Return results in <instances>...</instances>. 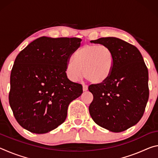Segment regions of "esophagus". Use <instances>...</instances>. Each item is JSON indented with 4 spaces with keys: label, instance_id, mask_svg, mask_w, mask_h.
I'll return each mask as SVG.
<instances>
[{
    "label": "esophagus",
    "instance_id": "34e87169",
    "mask_svg": "<svg viewBox=\"0 0 158 158\" xmlns=\"http://www.w3.org/2000/svg\"><path fill=\"white\" fill-rule=\"evenodd\" d=\"M88 90V85L85 84H83V90L85 91V90Z\"/></svg>",
    "mask_w": 158,
    "mask_h": 158
}]
</instances>
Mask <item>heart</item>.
<instances>
[{
  "label": "heart",
  "mask_w": 158,
  "mask_h": 158,
  "mask_svg": "<svg viewBox=\"0 0 158 158\" xmlns=\"http://www.w3.org/2000/svg\"><path fill=\"white\" fill-rule=\"evenodd\" d=\"M115 58L112 50L105 45L85 44L77 51L74 60L66 63L65 73L72 81H77L83 75L93 84L106 81L113 71Z\"/></svg>",
  "instance_id": "b5f03b06"
}]
</instances>
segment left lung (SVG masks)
I'll list each match as a JSON object with an SVG mask.
<instances>
[{"mask_svg": "<svg viewBox=\"0 0 158 158\" xmlns=\"http://www.w3.org/2000/svg\"><path fill=\"white\" fill-rule=\"evenodd\" d=\"M91 42L110 48L115 65L106 81L89 86L93 95L90 115L100 127L123 132L137 124L143 115L149 97L148 68L139 49L127 42L108 37Z\"/></svg>", "mask_w": 158, "mask_h": 158, "instance_id": "left-lung-1", "label": "left lung"}]
</instances>
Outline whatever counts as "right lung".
Masks as SVG:
<instances>
[{
	"label": "right lung",
	"mask_w": 158,
	"mask_h": 158,
	"mask_svg": "<svg viewBox=\"0 0 158 158\" xmlns=\"http://www.w3.org/2000/svg\"><path fill=\"white\" fill-rule=\"evenodd\" d=\"M81 41L41 37L17 55L10 74L9 103L24 129L44 134L65 121L69 104L83 93L82 85L65 73L66 63Z\"/></svg>",
	"instance_id": "obj_1"
}]
</instances>
